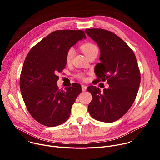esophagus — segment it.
I'll return each mask as SVG.
<instances>
[{
    "label": "esophagus",
    "instance_id": "esophagus-1",
    "mask_svg": "<svg viewBox=\"0 0 160 160\" xmlns=\"http://www.w3.org/2000/svg\"><path fill=\"white\" fill-rule=\"evenodd\" d=\"M86 89H87V86H85V85H82V91H86Z\"/></svg>",
    "mask_w": 160,
    "mask_h": 160
}]
</instances>
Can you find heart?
Returning a JSON list of instances; mask_svg holds the SVG:
<instances>
[{
  "instance_id": "heart-1",
  "label": "heart",
  "mask_w": 160,
  "mask_h": 160,
  "mask_svg": "<svg viewBox=\"0 0 160 160\" xmlns=\"http://www.w3.org/2000/svg\"><path fill=\"white\" fill-rule=\"evenodd\" d=\"M81 48L82 50V51L83 52V53L86 54L87 57L91 55L95 51V50L98 49L97 46L92 43H86L84 44H83L81 46ZM74 52H75V50L73 47H71L68 50V51H67L66 54V58H65V60L67 63H69L71 62L73 56L74 55ZM77 77L79 79L83 80L85 79V75L82 72H79L77 74Z\"/></svg>"
}]
</instances>
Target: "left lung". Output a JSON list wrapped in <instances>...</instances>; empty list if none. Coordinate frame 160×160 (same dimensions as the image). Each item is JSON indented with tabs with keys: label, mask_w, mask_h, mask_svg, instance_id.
<instances>
[{
	"label": "left lung",
	"mask_w": 160,
	"mask_h": 160,
	"mask_svg": "<svg viewBox=\"0 0 160 160\" xmlns=\"http://www.w3.org/2000/svg\"><path fill=\"white\" fill-rule=\"evenodd\" d=\"M85 32L100 48V63L97 64V81H107L104 91L96 86L87 89L92 95L88 111L93 119L113 122L128 112L138 94L141 77L133 50L115 33L103 29H86Z\"/></svg>",
	"instance_id": "obj_1"
}]
</instances>
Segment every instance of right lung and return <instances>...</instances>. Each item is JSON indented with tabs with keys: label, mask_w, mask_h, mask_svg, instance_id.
I'll return each mask as SVG.
<instances>
[{
	"label": "right lung",
	"mask_w": 160,
	"mask_h": 160,
	"mask_svg": "<svg viewBox=\"0 0 160 160\" xmlns=\"http://www.w3.org/2000/svg\"><path fill=\"white\" fill-rule=\"evenodd\" d=\"M83 39L86 36L82 30L54 31L33 47L25 59L20 77L21 95L30 115L41 124L56 127L69 119L81 86L74 83L59 89L57 74L66 66L68 50Z\"/></svg>",
	"instance_id": "1"
}]
</instances>
